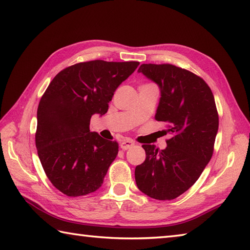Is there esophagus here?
I'll return each instance as SVG.
<instances>
[{
	"label": "esophagus",
	"instance_id": "1",
	"mask_svg": "<svg viewBox=\"0 0 250 250\" xmlns=\"http://www.w3.org/2000/svg\"><path fill=\"white\" fill-rule=\"evenodd\" d=\"M133 146H134V142L131 140H125L120 143V148L124 150L130 149V148H132Z\"/></svg>",
	"mask_w": 250,
	"mask_h": 250
}]
</instances>
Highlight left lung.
<instances>
[{
    "label": "left lung",
    "instance_id": "1",
    "mask_svg": "<svg viewBox=\"0 0 250 250\" xmlns=\"http://www.w3.org/2000/svg\"><path fill=\"white\" fill-rule=\"evenodd\" d=\"M139 72L155 82L161 98L155 118L167 124V148L143 145L146 159L135 167L143 193L173 200L192 186L209 162L219 117L213 92L203 78L173 64H142Z\"/></svg>",
    "mask_w": 250,
    "mask_h": 250
}]
</instances>
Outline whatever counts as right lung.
Listing matches in <instances>:
<instances>
[{"mask_svg":"<svg viewBox=\"0 0 250 250\" xmlns=\"http://www.w3.org/2000/svg\"><path fill=\"white\" fill-rule=\"evenodd\" d=\"M140 62L93 60L55 76L37 108L35 145L47 177L67 196L98 190L118 155V143L90 132L94 114L107 113L119 84Z\"/></svg>","mask_w":250,"mask_h":250,"instance_id":"1","label":"right lung"}]
</instances>
